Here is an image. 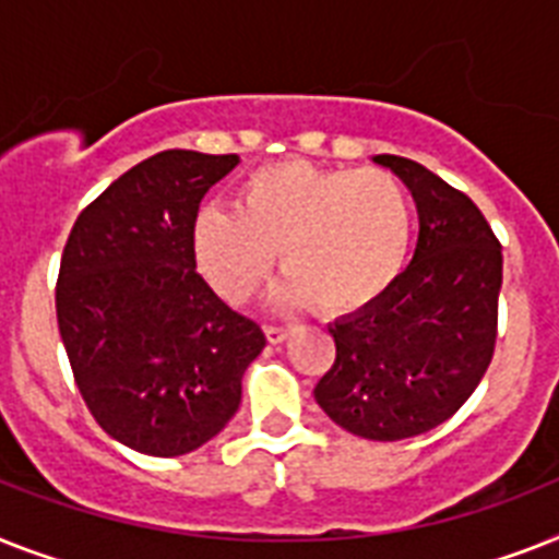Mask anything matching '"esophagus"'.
I'll return each mask as SVG.
<instances>
[{
	"instance_id": "esophagus-1",
	"label": "esophagus",
	"mask_w": 559,
	"mask_h": 559,
	"mask_svg": "<svg viewBox=\"0 0 559 559\" xmlns=\"http://www.w3.org/2000/svg\"><path fill=\"white\" fill-rule=\"evenodd\" d=\"M288 334H290V329H285V325H274V322H271V325H265V336H269V343H283V340H288Z\"/></svg>"
}]
</instances>
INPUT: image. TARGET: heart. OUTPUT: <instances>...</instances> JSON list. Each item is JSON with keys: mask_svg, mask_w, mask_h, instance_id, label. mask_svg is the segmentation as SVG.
<instances>
[{"mask_svg": "<svg viewBox=\"0 0 559 559\" xmlns=\"http://www.w3.org/2000/svg\"><path fill=\"white\" fill-rule=\"evenodd\" d=\"M234 207H202L193 223L202 274L230 302L251 297L274 247L285 271L276 302L354 311L394 283L412 248L408 191L380 168L265 165L239 186Z\"/></svg>", "mask_w": 559, "mask_h": 559, "instance_id": "b5f03b06", "label": "heart"}]
</instances>
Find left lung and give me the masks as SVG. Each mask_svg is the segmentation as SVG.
I'll return each instance as SVG.
<instances>
[{"mask_svg":"<svg viewBox=\"0 0 559 559\" xmlns=\"http://www.w3.org/2000/svg\"><path fill=\"white\" fill-rule=\"evenodd\" d=\"M373 159L417 202V251L380 297L331 325L336 357L313 396L345 431L394 442L460 412L491 366L502 246L445 179L405 156Z\"/></svg>","mask_w":559,"mask_h":559,"instance_id":"8db88e82","label":"left lung"}]
</instances>
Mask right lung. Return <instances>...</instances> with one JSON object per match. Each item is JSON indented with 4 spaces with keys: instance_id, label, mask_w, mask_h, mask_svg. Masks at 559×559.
I'll return each instance as SVG.
<instances>
[{
    "instance_id": "right-lung-1",
    "label": "right lung",
    "mask_w": 559,
    "mask_h": 559,
    "mask_svg": "<svg viewBox=\"0 0 559 559\" xmlns=\"http://www.w3.org/2000/svg\"><path fill=\"white\" fill-rule=\"evenodd\" d=\"M237 154L163 151L76 216L57 276V322L87 412L114 440L179 456L219 435L265 348L253 320L197 271L193 223Z\"/></svg>"
}]
</instances>
